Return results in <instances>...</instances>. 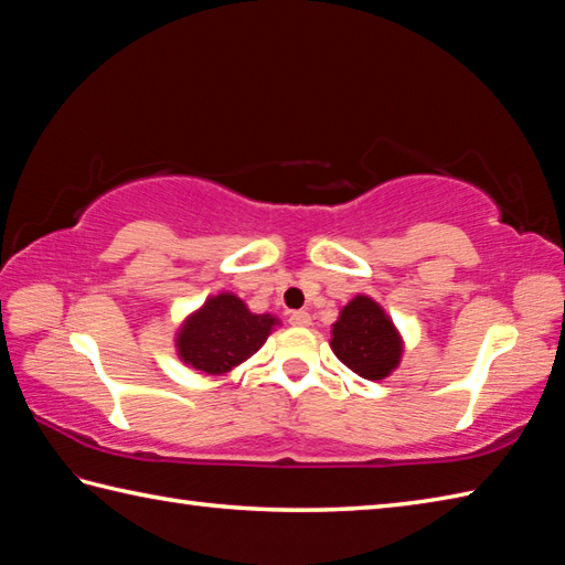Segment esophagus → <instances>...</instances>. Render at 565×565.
<instances>
[{
  "label": "esophagus",
  "mask_w": 565,
  "mask_h": 565,
  "mask_svg": "<svg viewBox=\"0 0 565 565\" xmlns=\"http://www.w3.org/2000/svg\"><path fill=\"white\" fill-rule=\"evenodd\" d=\"M289 322L296 328H308L310 326V313H306V310H296V313L289 316Z\"/></svg>",
  "instance_id": "1"
}]
</instances>
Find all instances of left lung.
I'll use <instances>...</instances> for the list:
<instances>
[{
    "label": "left lung",
    "instance_id": "1",
    "mask_svg": "<svg viewBox=\"0 0 565 565\" xmlns=\"http://www.w3.org/2000/svg\"><path fill=\"white\" fill-rule=\"evenodd\" d=\"M330 350L354 374L383 381L401 366L405 340L376 298L356 294L332 322Z\"/></svg>",
    "mask_w": 565,
    "mask_h": 565
}]
</instances>
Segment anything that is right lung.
I'll use <instances>...</instances> for the list:
<instances>
[{"instance_id":"add662e5","label":"right lung","mask_w":565,"mask_h":565,"mask_svg":"<svg viewBox=\"0 0 565 565\" xmlns=\"http://www.w3.org/2000/svg\"><path fill=\"white\" fill-rule=\"evenodd\" d=\"M279 326L271 313H252L233 291L211 294L177 326L174 352L201 374L223 376L259 352Z\"/></svg>"}]
</instances>
